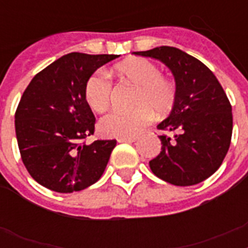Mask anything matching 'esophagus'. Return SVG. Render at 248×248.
Masks as SVG:
<instances>
[{
  "label": "esophagus",
  "instance_id": "1",
  "mask_svg": "<svg viewBox=\"0 0 248 248\" xmlns=\"http://www.w3.org/2000/svg\"><path fill=\"white\" fill-rule=\"evenodd\" d=\"M117 141L118 143H134L136 141V138H118Z\"/></svg>",
  "mask_w": 248,
  "mask_h": 248
}]
</instances>
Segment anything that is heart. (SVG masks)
Masks as SVG:
<instances>
[{"instance_id":"heart-1","label":"heart","mask_w":248,"mask_h":248,"mask_svg":"<svg viewBox=\"0 0 248 248\" xmlns=\"http://www.w3.org/2000/svg\"><path fill=\"white\" fill-rule=\"evenodd\" d=\"M114 73L122 81L136 87L132 105L128 112L113 110L105 114L97 124L99 132L107 138H134L153 120L155 113L163 116L169 113L176 99V87L165 78L155 63L144 58H131L114 68ZM112 83L108 76L96 72L85 83V100L91 110L104 112L110 100Z\"/></svg>"}]
</instances>
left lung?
Returning a JSON list of instances; mask_svg holds the SVG:
<instances>
[{
  "label": "left lung",
  "mask_w": 248,
  "mask_h": 248,
  "mask_svg": "<svg viewBox=\"0 0 248 248\" xmlns=\"http://www.w3.org/2000/svg\"><path fill=\"white\" fill-rule=\"evenodd\" d=\"M135 55L161 60L172 72L176 99L169 117L157 126L161 153L149 162L152 172L177 186L196 185L219 169L231 145L233 116L227 93L215 75L192 55L159 46Z\"/></svg>",
  "instance_id": "left-lung-1"
}]
</instances>
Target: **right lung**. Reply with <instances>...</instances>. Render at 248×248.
I'll return each instance as SVG.
<instances>
[{
  "mask_svg": "<svg viewBox=\"0 0 248 248\" xmlns=\"http://www.w3.org/2000/svg\"><path fill=\"white\" fill-rule=\"evenodd\" d=\"M118 55L71 52L33 77L17 105L15 132L23 163L45 188L73 193L96 183L116 140L82 143L95 117L85 100V83Z\"/></svg>",
  "mask_w": 248,
  "mask_h": 248,
  "instance_id": "right-lung-1",
  "label": "right lung"
}]
</instances>
